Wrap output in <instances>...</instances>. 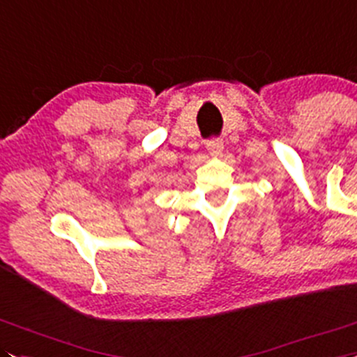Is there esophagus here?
I'll return each mask as SVG.
<instances>
[{
  "label": "esophagus",
  "mask_w": 357,
  "mask_h": 357,
  "mask_svg": "<svg viewBox=\"0 0 357 357\" xmlns=\"http://www.w3.org/2000/svg\"><path fill=\"white\" fill-rule=\"evenodd\" d=\"M222 149H224V144H222V140H219V138H215V140H210L208 144H206V151H208L210 155H220Z\"/></svg>",
  "instance_id": "obj_1"
}]
</instances>
